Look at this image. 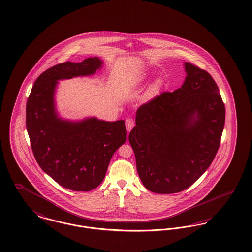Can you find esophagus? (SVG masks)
<instances>
[{
    "label": "esophagus",
    "mask_w": 252,
    "mask_h": 252,
    "mask_svg": "<svg viewBox=\"0 0 252 252\" xmlns=\"http://www.w3.org/2000/svg\"><path fill=\"white\" fill-rule=\"evenodd\" d=\"M134 126H135V122H134L133 119L128 118L126 120V129L128 132L133 128Z\"/></svg>",
    "instance_id": "1"
}]
</instances>
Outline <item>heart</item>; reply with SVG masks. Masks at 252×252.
<instances>
[{
	"instance_id": "heart-1",
	"label": "heart",
	"mask_w": 252,
	"mask_h": 252,
	"mask_svg": "<svg viewBox=\"0 0 252 252\" xmlns=\"http://www.w3.org/2000/svg\"><path fill=\"white\" fill-rule=\"evenodd\" d=\"M159 86H160V82H156L154 85H153V89H157L159 88Z\"/></svg>"
}]
</instances>
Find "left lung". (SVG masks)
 I'll use <instances>...</instances> for the list:
<instances>
[{
	"instance_id": "left-lung-1",
	"label": "left lung",
	"mask_w": 252,
	"mask_h": 252,
	"mask_svg": "<svg viewBox=\"0 0 252 252\" xmlns=\"http://www.w3.org/2000/svg\"><path fill=\"white\" fill-rule=\"evenodd\" d=\"M182 88L142 104L128 140L148 190L189 189L207 170L221 144L225 107L211 75L186 63ZM196 117H194V115Z\"/></svg>"
}]
</instances>
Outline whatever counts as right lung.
Here are the masks:
<instances>
[{"label": "right lung", "mask_w": 252, "mask_h": 252, "mask_svg": "<svg viewBox=\"0 0 252 252\" xmlns=\"http://www.w3.org/2000/svg\"><path fill=\"white\" fill-rule=\"evenodd\" d=\"M102 63L94 57L46 69L35 81L27 103V129L37 163L60 186L74 191H89L103 182L127 133L123 120H61L54 109V90L58 80L93 74Z\"/></svg>", "instance_id": "obj_1"}]
</instances>
